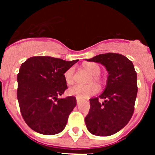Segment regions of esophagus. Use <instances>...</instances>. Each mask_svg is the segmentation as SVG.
<instances>
[{
    "mask_svg": "<svg viewBox=\"0 0 155 155\" xmlns=\"http://www.w3.org/2000/svg\"><path fill=\"white\" fill-rule=\"evenodd\" d=\"M76 100H77V103L79 104V102H81V99H80V98H78V97H77V98H76Z\"/></svg>",
    "mask_w": 155,
    "mask_h": 155,
    "instance_id": "obj_1",
    "label": "esophagus"
}]
</instances>
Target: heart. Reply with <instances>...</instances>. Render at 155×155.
I'll list each match as a JSON object with an SVG mask.
<instances>
[{"instance_id":"heart-1","label":"heart","mask_w":155,"mask_h":155,"mask_svg":"<svg viewBox=\"0 0 155 155\" xmlns=\"http://www.w3.org/2000/svg\"><path fill=\"white\" fill-rule=\"evenodd\" d=\"M84 68L91 74L87 81V82L90 84L87 85L75 84L72 86L68 89V94L70 95H73V96H76L80 98H87L98 93V87L92 82H94L97 84L102 83V78L99 75L101 73L100 66L96 63L88 62L84 64ZM64 79L68 84H73L74 81V67H71L65 71Z\"/></svg>"}]
</instances>
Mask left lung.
<instances>
[{"mask_svg":"<svg viewBox=\"0 0 155 155\" xmlns=\"http://www.w3.org/2000/svg\"><path fill=\"white\" fill-rule=\"evenodd\" d=\"M87 61L100 63L108 71L106 87L98 97L91 98L85 117L87 129L96 136H110L130 120L137 94V72L134 64L119 53L99 54ZM104 102H99V98Z\"/></svg>","mask_w":155,"mask_h":155,"instance_id":"1","label":"left lung"}]
</instances>
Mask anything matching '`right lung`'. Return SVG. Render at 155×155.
<instances>
[{"mask_svg": "<svg viewBox=\"0 0 155 155\" xmlns=\"http://www.w3.org/2000/svg\"><path fill=\"white\" fill-rule=\"evenodd\" d=\"M78 61L46 56L30 57L21 64L17 76V98L21 116L31 130L53 135L65 128L76 98L58 96L68 88L65 71Z\"/></svg>", "mask_w": 155, "mask_h": 155, "instance_id": "add662e5", "label": "right lung"}]
</instances>
